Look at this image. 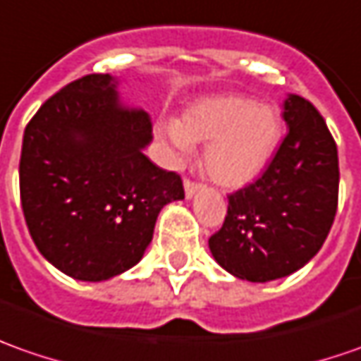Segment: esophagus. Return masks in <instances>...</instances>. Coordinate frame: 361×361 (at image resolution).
<instances>
[{
  "mask_svg": "<svg viewBox=\"0 0 361 361\" xmlns=\"http://www.w3.org/2000/svg\"><path fill=\"white\" fill-rule=\"evenodd\" d=\"M183 192H185V197H188V200H192L193 195L200 192V183L185 180L183 181Z\"/></svg>",
  "mask_w": 361,
  "mask_h": 361,
  "instance_id": "1",
  "label": "esophagus"
}]
</instances>
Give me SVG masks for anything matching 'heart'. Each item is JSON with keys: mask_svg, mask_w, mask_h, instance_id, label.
Masks as SVG:
<instances>
[{"mask_svg": "<svg viewBox=\"0 0 361 361\" xmlns=\"http://www.w3.org/2000/svg\"><path fill=\"white\" fill-rule=\"evenodd\" d=\"M161 133L176 164L205 145V173L221 188H243L267 168L281 140L276 107L243 95L204 97L188 107L181 121H166Z\"/></svg>", "mask_w": 361, "mask_h": 361, "instance_id": "obj_1", "label": "heart"}]
</instances>
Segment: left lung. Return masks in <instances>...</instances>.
<instances>
[{
	"label": "left lung",
	"mask_w": 361,
	"mask_h": 361,
	"mask_svg": "<svg viewBox=\"0 0 361 361\" xmlns=\"http://www.w3.org/2000/svg\"><path fill=\"white\" fill-rule=\"evenodd\" d=\"M288 133L254 183L228 197L214 259L240 280L266 283L304 267L328 238L338 209V147L324 118L300 95L283 99Z\"/></svg>",
	"instance_id": "8db88e82"
}]
</instances>
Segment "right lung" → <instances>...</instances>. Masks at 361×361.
<instances>
[{
	"mask_svg": "<svg viewBox=\"0 0 361 361\" xmlns=\"http://www.w3.org/2000/svg\"><path fill=\"white\" fill-rule=\"evenodd\" d=\"M118 78L68 83L27 123L19 193L45 259L73 280L104 281L133 267L164 205L183 200L181 178L143 149L152 121L118 94Z\"/></svg>",
	"mask_w": 361,
	"mask_h": 361,
	"instance_id": "right-lung-1",
	"label": "right lung"
}]
</instances>
